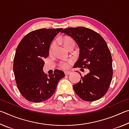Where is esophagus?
<instances>
[{"label": "esophagus", "instance_id": "1", "mask_svg": "<svg viewBox=\"0 0 129 129\" xmlns=\"http://www.w3.org/2000/svg\"><path fill=\"white\" fill-rule=\"evenodd\" d=\"M71 71H65V75H69V74H71Z\"/></svg>", "mask_w": 129, "mask_h": 129}]
</instances>
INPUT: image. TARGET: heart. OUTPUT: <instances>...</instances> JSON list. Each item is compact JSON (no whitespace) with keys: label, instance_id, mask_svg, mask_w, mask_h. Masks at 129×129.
<instances>
[{"label":"heart","instance_id":"obj_1","mask_svg":"<svg viewBox=\"0 0 129 129\" xmlns=\"http://www.w3.org/2000/svg\"><path fill=\"white\" fill-rule=\"evenodd\" d=\"M75 43L72 39H71V38H69V37H67V38H65L64 39H63V43H64V46L66 47L67 46V45L69 44L70 43ZM54 45V44L53 43L51 47V50L52 49ZM71 63V61H64V62H62L60 63V66L62 69H68L69 67L70 64Z\"/></svg>","mask_w":129,"mask_h":129}]
</instances>
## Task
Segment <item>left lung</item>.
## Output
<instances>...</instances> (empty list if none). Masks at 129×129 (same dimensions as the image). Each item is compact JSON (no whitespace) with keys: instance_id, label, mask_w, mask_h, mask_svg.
<instances>
[{"instance_id":"left-lung-1","label":"left lung","mask_w":129,"mask_h":129,"mask_svg":"<svg viewBox=\"0 0 129 129\" xmlns=\"http://www.w3.org/2000/svg\"><path fill=\"white\" fill-rule=\"evenodd\" d=\"M61 32L73 38L79 47L75 67L89 69V73L73 85L74 91L84 101L100 99L108 90L113 77L112 57L106 41L100 34L85 27L66 28Z\"/></svg>"}]
</instances>
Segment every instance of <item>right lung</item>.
<instances>
[{
    "label": "right lung",
    "mask_w": 129,
    "mask_h": 129,
    "mask_svg": "<svg viewBox=\"0 0 129 129\" xmlns=\"http://www.w3.org/2000/svg\"><path fill=\"white\" fill-rule=\"evenodd\" d=\"M62 28L33 30L17 46L14 59V73L19 91L28 101L41 102L53 94L64 72L55 69L48 76L43 71V59L49 56L50 45Z\"/></svg>",
    "instance_id": "obj_1"
}]
</instances>
